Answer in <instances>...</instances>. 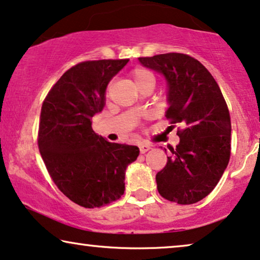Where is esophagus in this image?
I'll list each match as a JSON object with an SVG mask.
<instances>
[{
    "label": "esophagus",
    "instance_id": "obj_1",
    "mask_svg": "<svg viewBox=\"0 0 260 260\" xmlns=\"http://www.w3.org/2000/svg\"><path fill=\"white\" fill-rule=\"evenodd\" d=\"M150 149H151V147L149 146V144H146V143L140 144V151H141V154L147 153V151L150 150Z\"/></svg>",
    "mask_w": 260,
    "mask_h": 260
}]
</instances>
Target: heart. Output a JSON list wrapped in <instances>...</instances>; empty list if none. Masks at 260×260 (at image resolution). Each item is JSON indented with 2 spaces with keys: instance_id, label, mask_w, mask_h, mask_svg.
Returning a JSON list of instances; mask_svg holds the SVG:
<instances>
[{
  "instance_id": "obj_1",
  "label": "heart",
  "mask_w": 260,
  "mask_h": 260,
  "mask_svg": "<svg viewBox=\"0 0 260 260\" xmlns=\"http://www.w3.org/2000/svg\"><path fill=\"white\" fill-rule=\"evenodd\" d=\"M131 80H133L134 86L136 88H141L146 85H154L155 86V76L154 74L144 68H136L131 73Z\"/></svg>"
}]
</instances>
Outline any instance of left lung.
<instances>
[{"label": "left lung", "mask_w": 260, "mask_h": 260, "mask_svg": "<svg viewBox=\"0 0 260 260\" xmlns=\"http://www.w3.org/2000/svg\"><path fill=\"white\" fill-rule=\"evenodd\" d=\"M167 85V119L180 124L175 149L156 174L159 193L178 204H193L214 190L231 157L232 124L220 87L200 60L184 53L138 58ZM165 151H167L165 149Z\"/></svg>", "instance_id": "obj_1"}]
</instances>
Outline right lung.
<instances>
[{
  "instance_id": "1",
  "label": "right lung",
  "mask_w": 260,
  "mask_h": 260,
  "mask_svg": "<svg viewBox=\"0 0 260 260\" xmlns=\"http://www.w3.org/2000/svg\"><path fill=\"white\" fill-rule=\"evenodd\" d=\"M129 59L88 60L60 76L44 100L38 146L57 187L74 203L100 208L119 200L136 146L111 143L92 129L104 110L110 81Z\"/></svg>"
}]
</instances>
